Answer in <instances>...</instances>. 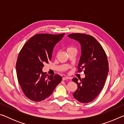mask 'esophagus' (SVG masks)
<instances>
[{"label":"esophagus","instance_id":"1","mask_svg":"<svg viewBox=\"0 0 124 124\" xmlns=\"http://www.w3.org/2000/svg\"><path fill=\"white\" fill-rule=\"evenodd\" d=\"M70 78L69 77H63L62 78V80H69Z\"/></svg>","mask_w":124,"mask_h":124}]
</instances>
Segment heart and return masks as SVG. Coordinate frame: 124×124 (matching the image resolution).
Wrapping results in <instances>:
<instances>
[{
	"mask_svg": "<svg viewBox=\"0 0 124 124\" xmlns=\"http://www.w3.org/2000/svg\"><path fill=\"white\" fill-rule=\"evenodd\" d=\"M74 49V48H73V47H69L67 48V51H68V50H72V49Z\"/></svg>",
	"mask_w": 124,
	"mask_h": 124,
	"instance_id": "1",
	"label": "heart"
}]
</instances>
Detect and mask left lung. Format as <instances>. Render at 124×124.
Wrapping results in <instances>:
<instances>
[{
  "instance_id": "1",
  "label": "left lung",
  "mask_w": 124,
  "mask_h": 124,
  "mask_svg": "<svg viewBox=\"0 0 124 124\" xmlns=\"http://www.w3.org/2000/svg\"><path fill=\"white\" fill-rule=\"evenodd\" d=\"M68 37L80 44L81 56L78 72L84 70L85 74L84 78L79 79V82L77 78L73 79L78 85L73 95L80 102H91L104 86L109 72L107 57L101 45L91 35L73 33Z\"/></svg>"
}]
</instances>
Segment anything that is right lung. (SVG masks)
<instances>
[{
  "label": "right lung",
  "mask_w": 124,
  "mask_h": 124,
  "mask_svg": "<svg viewBox=\"0 0 124 124\" xmlns=\"http://www.w3.org/2000/svg\"><path fill=\"white\" fill-rule=\"evenodd\" d=\"M64 35L35 34L21 50L16 64L17 77L23 92L31 100H45L61 81L60 75H49L42 69L51 60L54 46Z\"/></svg>",
  "instance_id": "right-lung-1"
}]
</instances>
